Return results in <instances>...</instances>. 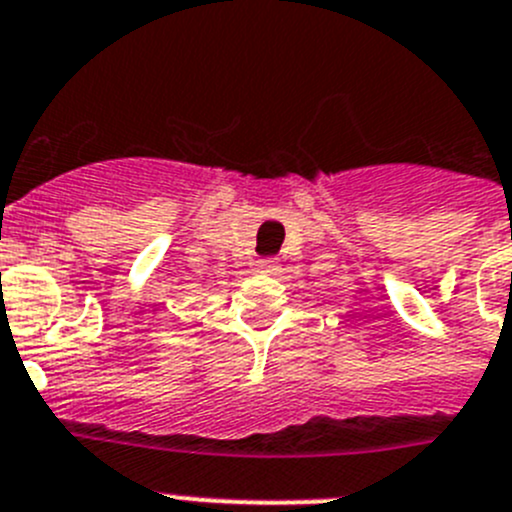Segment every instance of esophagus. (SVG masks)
<instances>
[{
  "instance_id": "esophagus-1",
  "label": "esophagus",
  "mask_w": 512,
  "mask_h": 512,
  "mask_svg": "<svg viewBox=\"0 0 512 512\" xmlns=\"http://www.w3.org/2000/svg\"><path fill=\"white\" fill-rule=\"evenodd\" d=\"M256 271H259V274L276 276V274H279V261H274V259H261V261H256Z\"/></svg>"
}]
</instances>
